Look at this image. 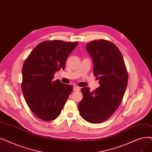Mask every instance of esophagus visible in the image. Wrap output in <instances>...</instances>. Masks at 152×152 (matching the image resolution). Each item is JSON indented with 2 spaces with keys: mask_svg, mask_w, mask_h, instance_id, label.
<instances>
[{
  "mask_svg": "<svg viewBox=\"0 0 152 152\" xmlns=\"http://www.w3.org/2000/svg\"><path fill=\"white\" fill-rule=\"evenodd\" d=\"M73 89L75 91H80V87L78 86H73Z\"/></svg>",
  "mask_w": 152,
  "mask_h": 152,
  "instance_id": "34e87169",
  "label": "esophagus"
}]
</instances>
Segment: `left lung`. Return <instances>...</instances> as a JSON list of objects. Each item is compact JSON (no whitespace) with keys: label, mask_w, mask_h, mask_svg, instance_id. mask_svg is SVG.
<instances>
[{"label":"left lung","mask_w":152,"mask_h":152,"mask_svg":"<svg viewBox=\"0 0 152 152\" xmlns=\"http://www.w3.org/2000/svg\"><path fill=\"white\" fill-rule=\"evenodd\" d=\"M92 58L94 75L100 87L92 92L83 87V98L78 104L82 118L91 123L108 119L122 102L128 82V73L123 55L117 46L109 41L100 39L86 45Z\"/></svg>","instance_id":"obj_1"}]
</instances>
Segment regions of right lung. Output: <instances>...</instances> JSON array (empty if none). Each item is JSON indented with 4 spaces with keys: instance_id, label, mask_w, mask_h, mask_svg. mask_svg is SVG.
<instances>
[{
    "instance_id": "add662e5",
    "label": "right lung",
    "mask_w": 152,
    "mask_h": 152,
    "mask_svg": "<svg viewBox=\"0 0 152 152\" xmlns=\"http://www.w3.org/2000/svg\"><path fill=\"white\" fill-rule=\"evenodd\" d=\"M77 44L59 40L41 42L23 63L24 97L33 113L42 120L50 121L57 118L73 91L71 85L53 79L55 72L65 68L68 57Z\"/></svg>"
}]
</instances>
